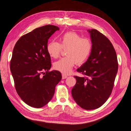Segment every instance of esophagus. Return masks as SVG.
<instances>
[{"label":"esophagus","instance_id":"obj_1","mask_svg":"<svg viewBox=\"0 0 131 131\" xmlns=\"http://www.w3.org/2000/svg\"><path fill=\"white\" fill-rule=\"evenodd\" d=\"M67 78V76L66 75L64 74H62V79H66V78Z\"/></svg>","mask_w":131,"mask_h":131}]
</instances>
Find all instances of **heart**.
<instances>
[{
  "mask_svg": "<svg viewBox=\"0 0 131 131\" xmlns=\"http://www.w3.org/2000/svg\"><path fill=\"white\" fill-rule=\"evenodd\" d=\"M59 43L51 41L47 47V52L53 58L59 56L62 48L66 49V55L53 64L55 69L63 74L71 73L73 67L77 63L82 65L90 57L92 49V43L91 39L82 38L78 34L73 31L66 33L59 38Z\"/></svg>",
  "mask_w": 131,
  "mask_h": 131,
  "instance_id": "1",
  "label": "heart"
}]
</instances>
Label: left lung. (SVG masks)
<instances>
[{"instance_id": "left-lung-1", "label": "left lung", "mask_w": 131, "mask_h": 131, "mask_svg": "<svg viewBox=\"0 0 131 131\" xmlns=\"http://www.w3.org/2000/svg\"><path fill=\"white\" fill-rule=\"evenodd\" d=\"M92 49L87 60L77 71L85 77L74 76L77 82L72 95L78 106L95 110L106 102L112 91L118 71L117 57L110 40L95 29H88Z\"/></svg>"}]
</instances>
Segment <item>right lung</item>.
I'll return each instance as SVG.
<instances>
[{"instance_id": "obj_1", "label": "right lung", "mask_w": 131, "mask_h": 131, "mask_svg": "<svg viewBox=\"0 0 131 131\" xmlns=\"http://www.w3.org/2000/svg\"><path fill=\"white\" fill-rule=\"evenodd\" d=\"M59 30L53 25L35 29L21 37L13 50L10 68L16 91L30 107L46 105L62 79L60 72L49 71L52 64L47 50L49 38Z\"/></svg>"}]
</instances>
